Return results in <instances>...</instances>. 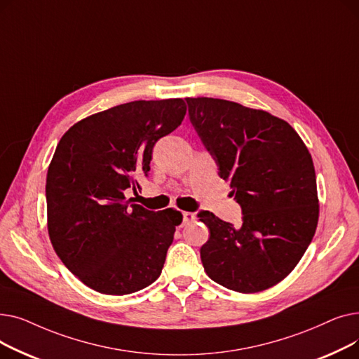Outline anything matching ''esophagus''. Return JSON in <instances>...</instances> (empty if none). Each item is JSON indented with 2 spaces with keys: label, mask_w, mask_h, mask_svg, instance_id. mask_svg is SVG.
<instances>
[{
  "label": "esophagus",
  "mask_w": 359,
  "mask_h": 359,
  "mask_svg": "<svg viewBox=\"0 0 359 359\" xmlns=\"http://www.w3.org/2000/svg\"><path fill=\"white\" fill-rule=\"evenodd\" d=\"M195 219V214L194 212H183V222L189 224Z\"/></svg>",
  "instance_id": "obj_1"
}]
</instances>
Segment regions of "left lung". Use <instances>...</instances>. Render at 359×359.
<instances>
[{"label":"left lung","mask_w":359,"mask_h":359,"mask_svg":"<svg viewBox=\"0 0 359 359\" xmlns=\"http://www.w3.org/2000/svg\"><path fill=\"white\" fill-rule=\"evenodd\" d=\"M186 103L192 126L241 208L240 225L210 211L198 214L211 234L201 248L203 269L237 292L268 290L297 266L316 233L311 156L292 126L268 111L211 97H187Z\"/></svg>","instance_id":"left-lung-1"}]
</instances>
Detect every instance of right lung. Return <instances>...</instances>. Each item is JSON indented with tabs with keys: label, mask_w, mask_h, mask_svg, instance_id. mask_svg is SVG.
Returning <instances> with one entry per match:
<instances>
[{
	"label": "right lung",
	"mask_w": 359,
	"mask_h": 359,
	"mask_svg": "<svg viewBox=\"0 0 359 359\" xmlns=\"http://www.w3.org/2000/svg\"><path fill=\"white\" fill-rule=\"evenodd\" d=\"M186 115L182 99L137 100L71 126L46 176L48 230L64 265L91 290L125 295L160 276L182 214L130 203L156 142Z\"/></svg>",
	"instance_id": "1"
}]
</instances>
